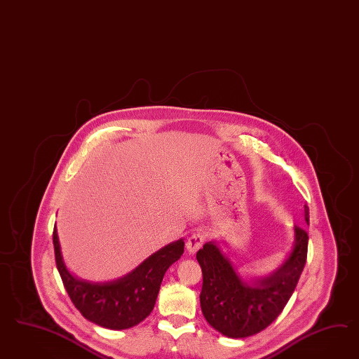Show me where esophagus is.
I'll use <instances>...</instances> for the list:
<instances>
[{"label": "esophagus", "mask_w": 359, "mask_h": 359, "mask_svg": "<svg viewBox=\"0 0 359 359\" xmlns=\"http://www.w3.org/2000/svg\"><path fill=\"white\" fill-rule=\"evenodd\" d=\"M203 243H204V236L201 234V233H194L188 241H187V243H185V246H187V251L189 252V254H195L196 251L198 250L201 246H203Z\"/></svg>", "instance_id": "1"}]
</instances>
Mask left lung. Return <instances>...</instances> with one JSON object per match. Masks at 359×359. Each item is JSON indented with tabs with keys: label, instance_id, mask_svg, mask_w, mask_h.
I'll return each instance as SVG.
<instances>
[{
	"label": "left lung",
	"instance_id": "8db88e82",
	"mask_svg": "<svg viewBox=\"0 0 359 359\" xmlns=\"http://www.w3.org/2000/svg\"><path fill=\"white\" fill-rule=\"evenodd\" d=\"M305 224L309 208L304 205ZM294 246L282 264L266 276L242 278L217 241L197 251L203 271L200 304L209 325L229 338H246L266 329L282 313L304 269L308 249L306 230L294 228Z\"/></svg>",
	"mask_w": 359,
	"mask_h": 359
}]
</instances>
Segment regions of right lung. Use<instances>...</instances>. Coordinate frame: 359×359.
<instances>
[{
	"label": "right lung",
	"mask_w": 359,
	"mask_h": 359,
	"mask_svg": "<svg viewBox=\"0 0 359 359\" xmlns=\"http://www.w3.org/2000/svg\"><path fill=\"white\" fill-rule=\"evenodd\" d=\"M53 239L56 267L69 299L87 320L111 330L138 325L151 313L164 273L184 252V239H177L118 279L89 282L79 279L67 269L56 225Z\"/></svg>",
	"instance_id": "obj_1"
}]
</instances>
